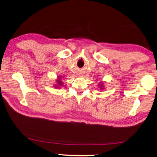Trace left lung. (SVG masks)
Instances as JSON below:
<instances>
[{"mask_svg":"<svg viewBox=\"0 0 157 157\" xmlns=\"http://www.w3.org/2000/svg\"><path fill=\"white\" fill-rule=\"evenodd\" d=\"M101 89H102V83L101 84Z\"/></svg>","mask_w":157,"mask_h":157,"instance_id":"1","label":"left lung"}]
</instances>
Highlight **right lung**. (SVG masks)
I'll use <instances>...</instances> for the list:
<instances>
[{
    "mask_svg": "<svg viewBox=\"0 0 157 157\" xmlns=\"http://www.w3.org/2000/svg\"><path fill=\"white\" fill-rule=\"evenodd\" d=\"M57 83H58V85H59V86H62V81H61V79H60V78L58 79L57 80ZM59 86H55V87H58Z\"/></svg>",
    "mask_w": 157,
    "mask_h": 157,
    "instance_id": "right-lung-1",
    "label": "right lung"
}]
</instances>
